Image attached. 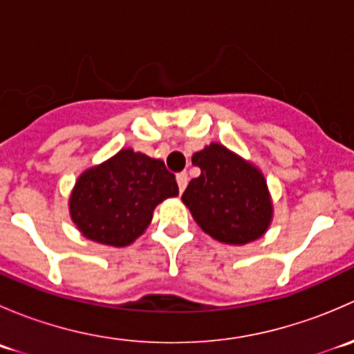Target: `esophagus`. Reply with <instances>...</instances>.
Segmentation results:
<instances>
[{
    "mask_svg": "<svg viewBox=\"0 0 354 354\" xmlns=\"http://www.w3.org/2000/svg\"><path fill=\"white\" fill-rule=\"evenodd\" d=\"M176 181H178V188H180V194H181V192H185V188H187V185H188V174L180 173L176 176Z\"/></svg>",
    "mask_w": 354,
    "mask_h": 354,
    "instance_id": "34e87169",
    "label": "esophagus"
}]
</instances>
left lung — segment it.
Here are the masks:
<instances>
[{
  "instance_id": "left-lung-1",
  "label": "left lung",
  "mask_w": 354,
  "mask_h": 354,
  "mask_svg": "<svg viewBox=\"0 0 354 354\" xmlns=\"http://www.w3.org/2000/svg\"><path fill=\"white\" fill-rule=\"evenodd\" d=\"M200 176L181 195L207 234L221 243L259 240L272 221V202L263 174L221 144L207 145L192 157Z\"/></svg>"
}]
</instances>
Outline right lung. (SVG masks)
I'll return each mask as SVG.
<instances>
[{
	"instance_id": "obj_1",
	"label": "right lung",
	"mask_w": 354,
	"mask_h": 354,
	"mask_svg": "<svg viewBox=\"0 0 354 354\" xmlns=\"http://www.w3.org/2000/svg\"><path fill=\"white\" fill-rule=\"evenodd\" d=\"M176 195L174 174L162 160L123 149L78 176L70 216L87 240L127 246L147 230L157 203Z\"/></svg>"
}]
</instances>
